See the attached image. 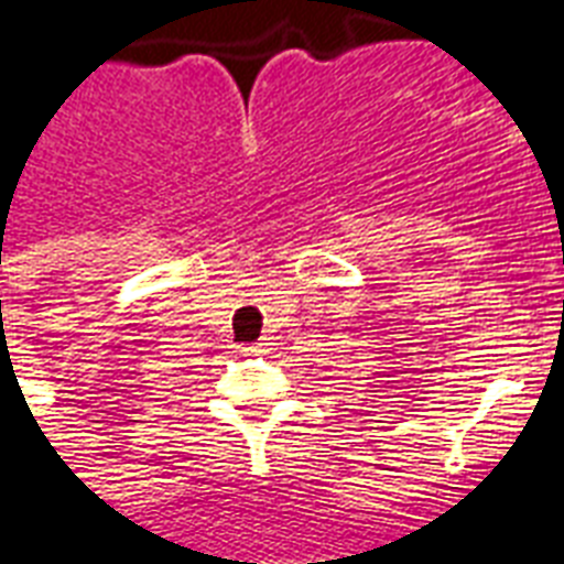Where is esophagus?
Returning <instances> with one entry per match:
<instances>
[{
  "mask_svg": "<svg viewBox=\"0 0 564 564\" xmlns=\"http://www.w3.org/2000/svg\"><path fill=\"white\" fill-rule=\"evenodd\" d=\"M242 355H260V351H265V343H242Z\"/></svg>",
  "mask_w": 564,
  "mask_h": 564,
  "instance_id": "34e87169",
  "label": "esophagus"
}]
</instances>
